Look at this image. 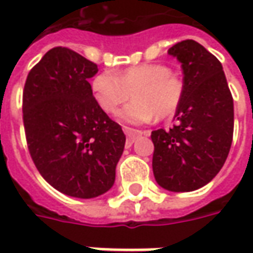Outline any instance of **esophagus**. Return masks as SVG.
Instances as JSON below:
<instances>
[{
	"label": "esophagus",
	"mask_w": 253,
	"mask_h": 253,
	"mask_svg": "<svg viewBox=\"0 0 253 253\" xmlns=\"http://www.w3.org/2000/svg\"><path fill=\"white\" fill-rule=\"evenodd\" d=\"M124 132L126 135V139L129 143L135 141V138L141 136V135H148L149 132L148 131H139V129H133V128H129V126H124Z\"/></svg>",
	"instance_id": "obj_1"
}]
</instances>
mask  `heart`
Segmentation results:
<instances>
[{
  "mask_svg": "<svg viewBox=\"0 0 253 253\" xmlns=\"http://www.w3.org/2000/svg\"><path fill=\"white\" fill-rule=\"evenodd\" d=\"M91 92L102 111L114 114L129 100L120 118L128 124H143L158 118H169L179 110L184 98V82L171 73L166 64L145 63L118 73L105 70L91 80Z\"/></svg>",
  "mask_w": 253,
  "mask_h": 253,
  "instance_id": "b5f03b06",
  "label": "heart"
}]
</instances>
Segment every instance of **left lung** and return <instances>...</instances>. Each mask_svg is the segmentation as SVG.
I'll return each instance as SVG.
<instances>
[{
    "label": "left lung",
    "mask_w": 253,
    "mask_h": 253,
    "mask_svg": "<svg viewBox=\"0 0 253 253\" xmlns=\"http://www.w3.org/2000/svg\"><path fill=\"white\" fill-rule=\"evenodd\" d=\"M183 69L184 98L170 129L152 131L155 179L170 191H193L217 176L234 135V100L219 60L196 41L170 47Z\"/></svg>",
    "instance_id": "obj_1"
}]
</instances>
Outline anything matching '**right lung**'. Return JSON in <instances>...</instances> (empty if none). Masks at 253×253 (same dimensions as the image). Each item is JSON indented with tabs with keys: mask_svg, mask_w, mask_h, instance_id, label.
<instances>
[{
	"mask_svg": "<svg viewBox=\"0 0 253 253\" xmlns=\"http://www.w3.org/2000/svg\"><path fill=\"white\" fill-rule=\"evenodd\" d=\"M97 64L69 47L31 69L22 94L25 136L36 169L60 193L92 199L111 189L125 145L121 125L95 102Z\"/></svg>",
	"mask_w": 253,
	"mask_h": 253,
	"instance_id": "1",
	"label": "right lung"
}]
</instances>
